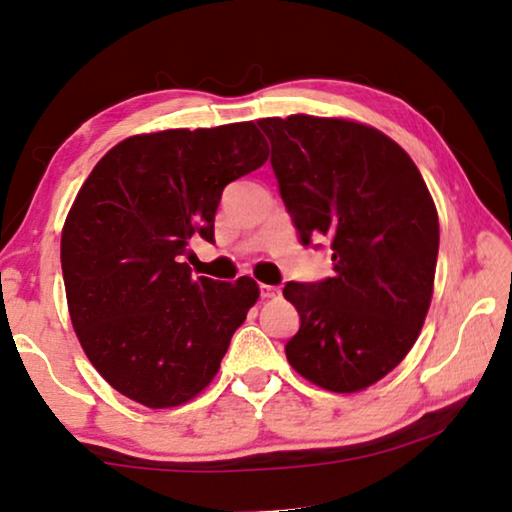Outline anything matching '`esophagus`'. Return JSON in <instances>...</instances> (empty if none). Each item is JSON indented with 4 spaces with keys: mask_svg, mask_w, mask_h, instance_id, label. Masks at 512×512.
<instances>
[{
    "mask_svg": "<svg viewBox=\"0 0 512 512\" xmlns=\"http://www.w3.org/2000/svg\"><path fill=\"white\" fill-rule=\"evenodd\" d=\"M278 294H280L278 287H273V285H259V296H262V299H276Z\"/></svg>",
    "mask_w": 512,
    "mask_h": 512,
    "instance_id": "obj_1",
    "label": "esophagus"
}]
</instances>
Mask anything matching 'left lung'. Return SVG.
<instances>
[{
  "instance_id": "obj_1",
  "label": "left lung",
  "mask_w": 512,
  "mask_h": 512,
  "mask_svg": "<svg viewBox=\"0 0 512 512\" xmlns=\"http://www.w3.org/2000/svg\"><path fill=\"white\" fill-rule=\"evenodd\" d=\"M303 246L331 248L333 276L287 282L301 317L287 361L312 384L363 391L398 365L432 301L439 218L400 144L347 119H259Z\"/></svg>"
}]
</instances>
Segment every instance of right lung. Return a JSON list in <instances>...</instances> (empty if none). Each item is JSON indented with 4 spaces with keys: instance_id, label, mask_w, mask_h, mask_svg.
<instances>
[{
    "instance_id": "add662e5",
    "label": "right lung",
    "mask_w": 512,
    "mask_h": 512,
    "mask_svg": "<svg viewBox=\"0 0 512 512\" xmlns=\"http://www.w3.org/2000/svg\"><path fill=\"white\" fill-rule=\"evenodd\" d=\"M269 158L253 121L135 135L82 183L64 232L68 312L91 365L151 409L195 398L257 301L253 278H193L195 234L213 241L227 183Z\"/></svg>"
}]
</instances>
